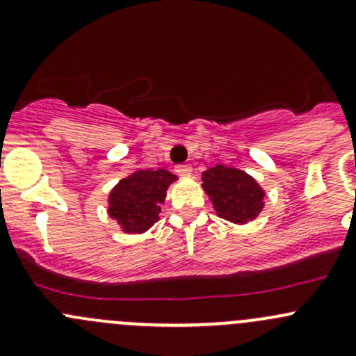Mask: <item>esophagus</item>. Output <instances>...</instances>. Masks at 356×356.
<instances>
[{
	"label": "esophagus",
	"instance_id": "1",
	"mask_svg": "<svg viewBox=\"0 0 356 356\" xmlns=\"http://www.w3.org/2000/svg\"><path fill=\"white\" fill-rule=\"evenodd\" d=\"M175 172H177L179 175H191L193 168L191 165H177V167H175Z\"/></svg>",
	"mask_w": 356,
	"mask_h": 356
}]
</instances>
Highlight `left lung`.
Returning a JSON list of instances; mask_svg holds the SVG:
<instances>
[{
	"instance_id": "1",
	"label": "left lung",
	"mask_w": 356,
	"mask_h": 356,
	"mask_svg": "<svg viewBox=\"0 0 356 356\" xmlns=\"http://www.w3.org/2000/svg\"><path fill=\"white\" fill-rule=\"evenodd\" d=\"M203 188L211 198L218 217L243 224L251 220L264 208V191L253 177L231 167L208 168L203 174Z\"/></svg>"
}]
</instances>
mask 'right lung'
<instances>
[{
  "instance_id": "1",
  "label": "right lung",
  "mask_w": 356,
  "mask_h": 356,
  "mask_svg": "<svg viewBox=\"0 0 356 356\" xmlns=\"http://www.w3.org/2000/svg\"><path fill=\"white\" fill-rule=\"evenodd\" d=\"M170 172L138 170L122 179L110 193V217L117 218L125 232H143L158 220L168 184L175 181Z\"/></svg>"
}]
</instances>
